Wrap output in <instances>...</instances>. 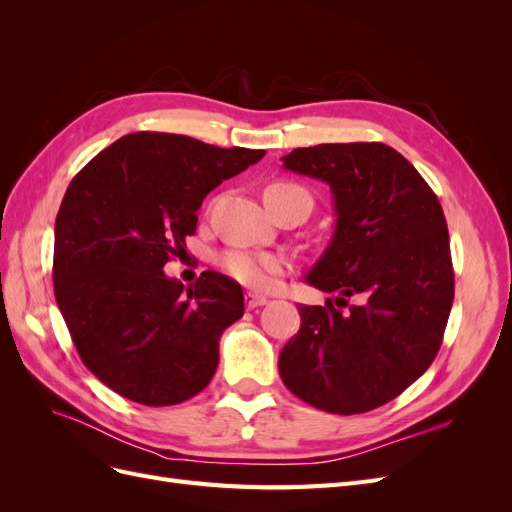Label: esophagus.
Instances as JSON below:
<instances>
[{
  "instance_id": "esophagus-1",
  "label": "esophagus",
  "mask_w": 512,
  "mask_h": 512,
  "mask_svg": "<svg viewBox=\"0 0 512 512\" xmlns=\"http://www.w3.org/2000/svg\"><path fill=\"white\" fill-rule=\"evenodd\" d=\"M269 299L267 297H262V294H254V292H247L245 294V307L247 309H256V307H260V305H265Z\"/></svg>"
}]
</instances>
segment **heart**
<instances>
[{
  "mask_svg": "<svg viewBox=\"0 0 512 512\" xmlns=\"http://www.w3.org/2000/svg\"><path fill=\"white\" fill-rule=\"evenodd\" d=\"M290 196H303L309 198L307 190L292 181H275L265 190V198H290ZM312 200V198H309ZM222 271L230 275L232 280L241 282L250 288H271L275 284V277H280L286 269L288 262L280 254H267V252H250V250H226L218 258Z\"/></svg>",
  "mask_w": 512,
  "mask_h": 512,
  "instance_id": "heart-1",
  "label": "heart"
}]
</instances>
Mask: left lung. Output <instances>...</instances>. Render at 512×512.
Instances as JSON below:
<instances>
[{"instance_id":"8db88e82","label":"left lung","mask_w":512,"mask_h":512,"mask_svg":"<svg viewBox=\"0 0 512 512\" xmlns=\"http://www.w3.org/2000/svg\"><path fill=\"white\" fill-rule=\"evenodd\" d=\"M282 162L333 192L335 232L305 282L339 297L299 305L280 376L318 410L369 412L421 378L442 346L455 297L442 205L384 143L301 147ZM348 296L362 303L348 306Z\"/></svg>"}]
</instances>
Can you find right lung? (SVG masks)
I'll list each match as a JSON object with an SVG mask.
<instances>
[{
	"mask_svg": "<svg viewBox=\"0 0 512 512\" xmlns=\"http://www.w3.org/2000/svg\"><path fill=\"white\" fill-rule=\"evenodd\" d=\"M166 132H134L68 185L55 220L53 284L85 367L143 406H175L211 382L243 290L218 271L185 288L162 271L196 232L205 196L262 160Z\"/></svg>",
	"mask_w": 512,
	"mask_h": 512,
	"instance_id": "right-lung-1",
	"label": "right lung"
}]
</instances>
